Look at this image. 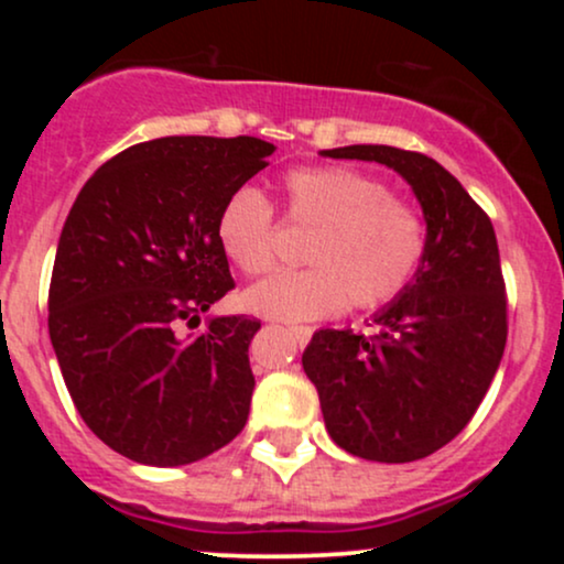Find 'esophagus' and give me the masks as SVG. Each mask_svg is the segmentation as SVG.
<instances>
[{"label":"esophagus","mask_w":564,"mask_h":564,"mask_svg":"<svg viewBox=\"0 0 564 564\" xmlns=\"http://www.w3.org/2000/svg\"><path fill=\"white\" fill-rule=\"evenodd\" d=\"M291 334H294V339L300 341V345H307L310 336H313V328H310V326H291Z\"/></svg>","instance_id":"esophagus-1"}]
</instances>
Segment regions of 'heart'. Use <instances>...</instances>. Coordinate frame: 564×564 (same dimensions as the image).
Segmentation results:
<instances>
[{
	"mask_svg": "<svg viewBox=\"0 0 564 564\" xmlns=\"http://www.w3.org/2000/svg\"><path fill=\"white\" fill-rule=\"evenodd\" d=\"M286 217L313 228L302 273H278L241 294L243 310L268 321L313 323L347 302L387 304L413 281L426 254V225L371 174L349 166H304L281 180ZM223 254L246 275L275 262V219L257 187H238L217 215Z\"/></svg>",
	"mask_w": 564,
	"mask_h": 564,
	"instance_id": "b5f03b06",
	"label": "heart"
}]
</instances>
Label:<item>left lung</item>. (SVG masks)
<instances>
[{"instance_id": "8db88e82", "label": "left lung", "mask_w": 564, "mask_h": 564, "mask_svg": "<svg viewBox=\"0 0 564 564\" xmlns=\"http://www.w3.org/2000/svg\"><path fill=\"white\" fill-rule=\"evenodd\" d=\"M326 159L377 161L411 185L426 223L416 278L373 313V339L321 328L302 368L339 448L366 462H419L480 408L507 345V294L494 225L453 174L424 153L347 145Z\"/></svg>"}]
</instances>
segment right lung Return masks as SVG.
I'll return each instance as SVG.
<instances>
[{"instance_id":"1","label":"right lung","mask_w":564,"mask_h":564,"mask_svg":"<svg viewBox=\"0 0 564 564\" xmlns=\"http://www.w3.org/2000/svg\"><path fill=\"white\" fill-rule=\"evenodd\" d=\"M260 138H161L97 170L70 206L50 283V339L84 424L148 467H183L249 419L260 321L200 315L232 289L217 215L268 166Z\"/></svg>"}]
</instances>
